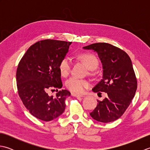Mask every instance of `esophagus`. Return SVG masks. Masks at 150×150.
<instances>
[{"mask_svg":"<svg viewBox=\"0 0 150 150\" xmlns=\"http://www.w3.org/2000/svg\"><path fill=\"white\" fill-rule=\"evenodd\" d=\"M71 95L73 97H83V95H78V94H76L75 93H71Z\"/></svg>","mask_w":150,"mask_h":150,"instance_id":"1","label":"esophagus"}]
</instances>
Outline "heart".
<instances>
[{
  "mask_svg": "<svg viewBox=\"0 0 150 150\" xmlns=\"http://www.w3.org/2000/svg\"><path fill=\"white\" fill-rule=\"evenodd\" d=\"M79 58L84 62L87 68L90 70L95 69L98 64L97 58L93 54L88 53H82L79 55ZM71 68V60L68 57H65L59 62V69L62 77H66L69 74ZM66 86L69 91L73 93H82L84 89L89 86V82L84 79L71 77L66 81Z\"/></svg>",
  "mask_w": 150,
  "mask_h": 150,
  "instance_id": "b5f03b06",
  "label": "heart"
}]
</instances>
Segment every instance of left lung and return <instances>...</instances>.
Segmentation results:
<instances>
[{"label":"left lung","instance_id":"left-lung-1","mask_svg":"<svg viewBox=\"0 0 150 150\" xmlns=\"http://www.w3.org/2000/svg\"><path fill=\"white\" fill-rule=\"evenodd\" d=\"M96 52L103 64V79L92 89L106 93L90 114L101 122H110L122 115L134 97L137 81L132 60L124 51L110 44L98 42L83 47Z\"/></svg>","mask_w":150,"mask_h":150}]
</instances>
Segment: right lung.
Returning <instances> with one entry per match:
<instances>
[{"label":"right lung","mask_w":150,"mask_h":150,"mask_svg":"<svg viewBox=\"0 0 150 150\" xmlns=\"http://www.w3.org/2000/svg\"><path fill=\"white\" fill-rule=\"evenodd\" d=\"M71 42L46 39L31 46L20 60L16 73L18 93L24 106L37 119L50 121L61 115L66 98L70 96L62 87L59 64L68 52ZM56 90V97L47 91Z\"/></svg>","instance_id":"add662e5"}]
</instances>
